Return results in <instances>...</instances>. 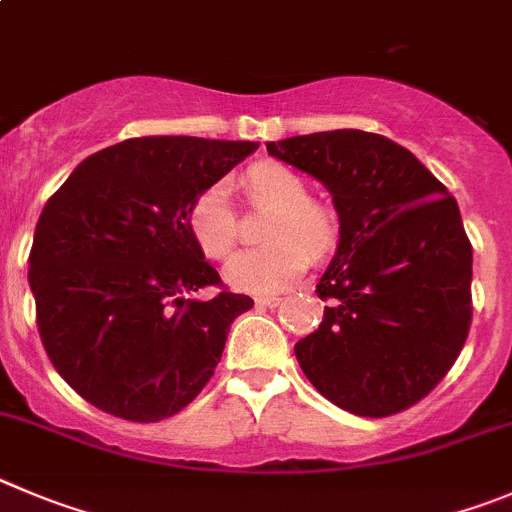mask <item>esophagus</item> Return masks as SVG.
<instances>
[{
    "label": "esophagus",
    "instance_id": "1",
    "mask_svg": "<svg viewBox=\"0 0 512 512\" xmlns=\"http://www.w3.org/2000/svg\"><path fill=\"white\" fill-rule=\"evenodd\" d=\"M281 302L279 294H266V297H256V307H276Z\"/></svg>",
    "mask_w": 512,
    "mask_h": 512
}]
</instances>
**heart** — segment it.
Segmentation results:
<instances>
[{"instance_id": "heart-1", "label": "heart", "mask_w": 512, "mask_h": 512, "mask_svg": "<svg viewBox=\"0 0 512 512\" xmlns=\"http://www.w3.org/2000/svg\"><path fill=\"white\" fill-rule=\"evenodd\" d=\"M243 187L253 203L271 205L266 238L271 243L243 248L225 264L223 276L236 292L274 294L304 274L309 253H325L335 238V218L325 205L307 198V185L279 162L248 167ZM187 228L200 251L223 259L236 243V213L223 185H208L187 205Z\"/></svg>"}]
</instances>
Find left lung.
<instances>
[{
	"label": "left lung",
	"instance_id": "left-lung-1",
	"mask_svg": "<svg viewBox=\"0 0 512 512\" xmlns=\"http://www.w3.org/2000/svg\"><path fill=\"white\" fill-rule=\"evenodd\" d=\"M330 190L340 241L317 284L320 327L294 345L312 386L358 416L398 414L442 381L472 320L457 200L406 147L335 129L266 142Z\"/></svg>",
	"mask_w": 512,
	"mask_h": 512
}]
</instances>
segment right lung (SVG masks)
<instances>
[{
	"mask_svg": "<svg viewBox=\"0 0 512 512\" xmlns=\"http://www.w3.org/2000/svg\"><path fill=\"white\" fill-rule=\"evenodd\" d=\"M256 142L142 137L83 159L37 220L30 251L37 330L55 370L106 414L167 419L210 381L246 294L220 284L187 205Z\"/></svg>",
	"mask_w": 512,
	"mask_h": 512,
	"instance_id": "1",
	"label": "right lung"
}]
</instances>
